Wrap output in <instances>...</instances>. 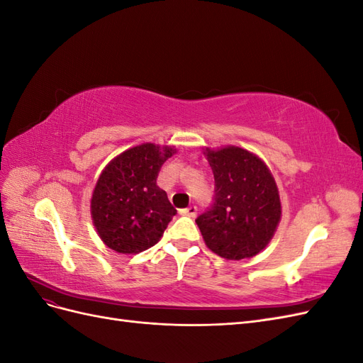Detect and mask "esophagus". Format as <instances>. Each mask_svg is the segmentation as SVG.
I'll use <instances>...</instances> for the list:
<instances>
[{
    "mask_svg": "<svg viewBox=\"0 0 363 363\" xmlns=\"http://www.w3.org/2000/svg\"><path fill=\"white\" fill-rule=\"evenodd\" d=\"M180 215L195 218V215H196V207H195V206H189V207H186V208H182V211H180Z\"/></svg>",
    "mask_w": 363,
    "mask_h": 363,
    "instance_id": "esophagus-1",
    "label": "esophagus"
}]
</instances>
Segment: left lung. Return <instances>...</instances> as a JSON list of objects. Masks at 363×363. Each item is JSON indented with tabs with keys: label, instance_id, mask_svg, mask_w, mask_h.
Here are the masks:
<instances>
[{
	"label": "left lung",
	"instance_id": "obj_1",
	"mask_svg": "<svg viewBox=\"0 0 363 363\" xmlns=\"http://www.w3.org/2000/svg\"><path fill=\"white\" fill-rule=\"evenodd\" d=\"M215 177V201L196 218L207 248L227 260L257 256L281 219L277 183L267 163L245 148H204Z\"/></svg>",
	"mask_w": 363,
	"mask_h": 363
}]
</instances>
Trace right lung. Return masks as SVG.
Wrapping results in <instances>:
<instances>
[{"instance_id":"1","label":"right lung","mask_w":363,"mask_h":363,"mask_svg":"<svg viewBox=\"0 0 363 363\" xmlns=\"http://www.w3.org/2000/svg\"><path fill=\"white\" fill-rule=\"evenodd\" d=\"M177 148L147 142L106 164L92 192L91 216L103 242L121 255L156 245L177 211L156 184L162 164Z\"/></svg>"}]
</instances>
